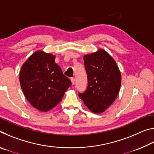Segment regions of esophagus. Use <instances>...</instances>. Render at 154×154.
Returning <instances> with one entry per match:
<instances>
[{
    "instance_id": "1",
    "label": "esophagus",
    "mask_w": 154,
    "mask_h": 154,
    "mask_svg": "<svg viewBox=\"0 0 154 154\" xmlns=\"http://www.w3.org/2000/svg\"><path fill=\"white\" fill-rule=\"evenodd\" d=\"M71 82H72V84L74 85L75 83V78H74V77H71Z\"/></svg>"
}]
</instances>
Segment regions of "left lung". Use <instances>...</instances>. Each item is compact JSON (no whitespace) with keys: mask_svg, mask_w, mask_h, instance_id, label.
Instances as JSON below:
<instances>
[{"mask_svg":"<svg viewBox=\"0 0 154 154\" xmlns=\"http://www.w3.org/2000/svg\"><path fill=\"white\" fill-rule=\"evenodd\" d=\"M83 60L88 87L79 96L91 111L101 113L118 96L122 82L120 71L113 58L103 49L87 54Z\"/></svg>","mask_w":154,"mask_h":154,"instance_id":"obj_1","label":"left lung"}]
</instances>
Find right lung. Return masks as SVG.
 <instances>
[{"label":"right lung","instance_id":"add662e5","mask_svg":"<svg viewBox=\"0 0 154 154\" xmlns=\"http://www.w3.org/2000/svg\"><path fill=\"white\" fill-rule=\"evenodd\" d=\"M55 56L38 51L23 64L20 82L24 96L34 107L48 111L60 102L72 83L55 62Z\"/></svg>","mask_w":154,"mask_h":154}]
</instances>
